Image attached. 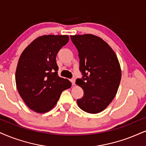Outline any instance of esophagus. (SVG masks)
I'll list each match as a JSON object with an SVG mask.
<instances>
[{
  "instance_id": "esophagus-1",
  "label": "esophagus",
  "mask_w": 146,
  "mask_h": 146,
  "mask_svg": "<svg viewBox=\"0 0 146 146\" xmlns=\"http://www.w3.org/2000/svg\"><path fill=\"white\" fill-rule=\"evenodd\" d=\"M71 82H72V84L73 85H74V84H75V78H72Z\"/></svg>"
}]
</instances>
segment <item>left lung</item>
<instances>
[{
	"label": "left lung",
	"instance_id": "8db88e82",
	"mask_svg": "<svg viewBox=\"0 0 146 146\" xmlns=\"http://www.w3.org/2000/svg\"><path fill=\"white\" fill-rule=\"evenodd\" d=\"M78 51L82 78L76 83L84 91L77 100L86 112L97 114L112 102L121 80V69L114 51L103 39L90 35L70 36Z\"/></svg>",
	"mask_w": 146,
	"mask_h": 146
}]
</instances>
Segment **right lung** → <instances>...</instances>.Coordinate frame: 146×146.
Returning <instances> with one entry per match:
<instances>
[{
    "instance_id": "1",
    "label": "right lung",
    "mask_w": 146,
    "mask_h": 146,
    "mask_svg": "<svg viewBox=\"0 0 146 146\" xmlns=\"http://www.w3.org/2000/svg\"><path fill=\"white\" fill-rule=\"evenodd\" d=\"M69 41L68 35H44L33 40L19 57L15 72L19 95L30 109L45 113L53 109L61 93L71 87L58 76L56 56Z\"/></svg>"
}]
</instances>
